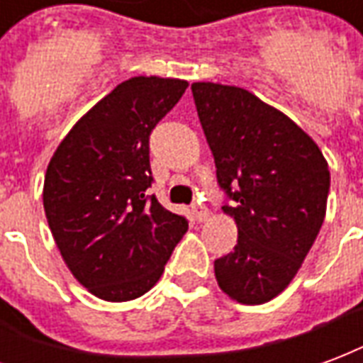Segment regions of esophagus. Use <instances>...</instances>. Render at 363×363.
<instances>
[{"label": "esophagus", "mask_w": 363, "mask_h": 363, "mask_svg": "<svg viewBox=\"0 0 363 363\" xmlns=\"http://www.w3.org/2000/svg\"><path fill=\"white\" fill-rule=\"evenodd\" d=\"M193 216H195V220L205 222L208 218L207 207H201V205H197V207H193Z\"/></svg>", "instance_id": "34e87169"}]
</instances>
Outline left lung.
I'll use <instances>...</instances> for the list:
<instances>
[{
	"mask_svg": "<svg viewBox=\"0 0 363 363\" xmlns=\"http://www.w3.org/2000/svg\"><path fill=\"white\" fill-rule=\"evenodd\" d=\"M193 100L213 150L216 179L236 220L234 251L214 261L232 300L259 306L292 282L327 211L330 174L301 127L240 86L193 83Z\"/></svg>",
	"mask_w": 363,
	"mask_h": 363,
	"instance_id": "8db88e82",
	"label": "left lung"
}]
</instances>
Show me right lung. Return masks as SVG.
<instances>
[{
	"label": "right lung",
	"mask_w": 363,
	"mask_h": 363,
	"mask_svg": "<svg viewBox=\"0 0 363 363\" xmlns=\"http://www.w3.org/2000/svg\"><path fill=\"white\" fill-rule=\"evenodd\" d=\"M187 81L131 77L94 104L55 149L44 211L65 265L89 292L129 301L155 286L187 220L147 195L149 137Z\"/></svg>",
	"instance_id": "add662e5"
}]
</instances>
